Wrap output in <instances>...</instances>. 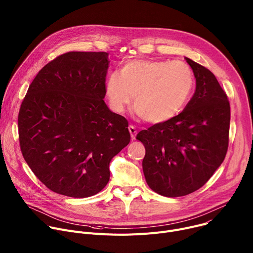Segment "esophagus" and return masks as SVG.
Listing matches in <instances>:
<instances>
[{"label":"esophagus","mask_w":253,"mask_h":253,"mask_svg":"<svg viewBox=\"0 0 253 253\" xmlns=\"http://www.w3.org/2000/svg\"><path fill=\"white\" fill-rule=\"evenodd\" d=\"M128 130H129V133H130L131 138H132V139H135V136H136V133H137V130H136L135 126H132V125H130V126H128Z\"/></svg>","instance_id":"esophagus-1"}]
</instances>
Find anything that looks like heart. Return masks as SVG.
<instances>
[{"label":"heart","instance_id":"b5f03b06","mask_svg":"<svg viewBox=\"0 0 253 253\" xmlns=\"http://www.w3.org/2000/svg\"><path fill=\"white\" fill-rule=\"evenodd\" d=\"M193 86L194 75L185 62L131 59L121 72L108 74L105 94L117 114H124L133 98L134 108L146 122L163 124L185 107Z\"/></svg>","mask_w":253,"mask_h":253}]
</instances>
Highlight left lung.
<instances>
[{
    "label": "left lung",
    "mask_w": 253,
    "mask_h": 253,
    "mask_svg": "<svg viewBox=\"0 0 253 253\" xmlns=\"http://www.w3.org/2000/svg\"><path fill=\"white\" fill-rule=\"evenodd\" d=\"M196 90L184 110L136 134L146 149L143 170L149 187L166 197H181L206 184L225 159L230 104L215 75L185 58Z\"/></svg>",
    "instance_id": "left-lung-1"
}]
</instances>
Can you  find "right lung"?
<instances>
[{
    "label": "right lung",
    "mask_w": 253,
    "mask_h": 253,
    "mask_svg": "<svg viewBox=\"0 0 253 253\" xmlns=\"http://www.w3.org/2000/svg\"><path fill=\"white\" fill-rule=\"evenodd\" d=\"M106 52H67L46 64L18 116L22 155L51 191L73 198L100 192L109 163L130 141L127 121L109 110Z\"/></svg>",
    "instance_id": "add662e5"
}]
</instances>
